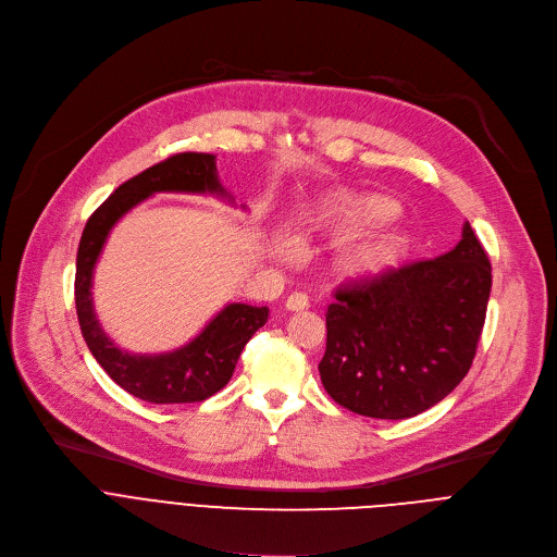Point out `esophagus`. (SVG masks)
Masks as SVG:
<instances>
[{"label":"esophagus","instance_id":"1","mask_svg":"<svg viewBox=\"0 0 557 557\" xmlns=\"http://www.w3.org/2000/svg\"><path fill=\"white\" fill-rule=\"evenodd\" d=\"M285 307H287V310H292V312L307 310V307H310V298H307V294H302V292H294V294L287 296Z\"/></svg>","mask_w":557,"mask_h":557}]
</instances>
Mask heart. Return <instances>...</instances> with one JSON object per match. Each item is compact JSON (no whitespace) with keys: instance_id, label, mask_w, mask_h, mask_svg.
I'll use <instances>...</instances> for the list:
<instances>
[{"instance_id":"obj_1","label":"heart","mask_w":557,"mask_h":557,"mask_svg":"<svg viewBox=\"0 0 557 557\" xmlns=\"http://www.w3.org/2000/svg\"><path fill=\"white\" fill-rule=\"evenodd\" d=\"M396 214V206L385 197H354L347 201H341L334 208V219L341 223H381ZM381 243H358L354 245L351 257L356 261H364L379 252Z\"/></svg>"}]
</instances>
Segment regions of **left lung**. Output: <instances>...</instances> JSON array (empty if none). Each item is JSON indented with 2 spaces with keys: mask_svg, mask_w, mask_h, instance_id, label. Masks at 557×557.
I'll use <instances>...</instances> for the list:
<instances>
[{
  "mask_svg": "<svg viewBox=\"0 0 557 557\" xmlns=\"http://www.w3.org/2000/svg\"><path fill=\"white\" fill-rule=\"evenodd\" d=\"M491 294V263L469 223L451 252L343 281L319 362L325 392L383 420L418 416L467 376Z\"/></svg>",
  "mask_w": 557,
  "mask_h": 557,
  "instance_id": "left-lung-1",
  "label": "left lung"
}]
</instances>
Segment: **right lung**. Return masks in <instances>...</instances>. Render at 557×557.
<instances>
[{
    "mask_svg": "<svg viewBox=\"0 0 557 557\" xmlns=\"http://www.w3.org/2000/svg\"><path fill=\"white\" fill-rule=\"evenodd\" d=\"M154 193H193L227 197L216 174V157L181 152L121 183L88 219L75 274V305L84 341L106 374L135 398L154 405L201 403L223 389L236 360L259 327L268 323V307L230 302L195 336L168 354H128L101 330L92 307V272L112 225Z\"/></svg>",
    "mask_w": 557,
    "mask_h": 557,
    "instance_id": "add662e5",
    "label": "right lung"
}]
</instances>
